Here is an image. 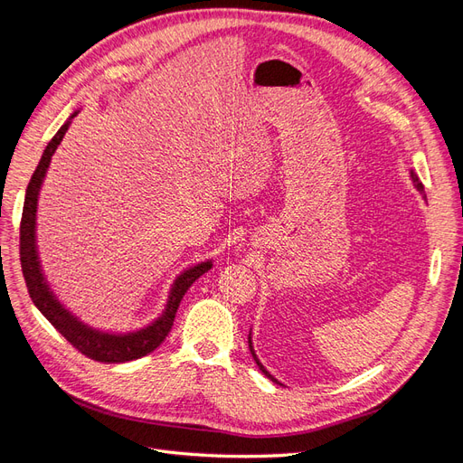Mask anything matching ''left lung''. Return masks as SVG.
<instances>
[{
    "instance_id": "8db88e82",
    "label": "left lung",
    "mask_w": 463,
    "mask_h": 463,
    "mask_svg": "<svg viewBox=\"0 0 463 463\" xmlns=\"http://www.w3.org/2000/svg\"><path fill=\"white\" fill-rule=\"evenodd\" d=\"M411 179H413V184H415L417 191H419V193H423V184H421V181H419V177H417V174H415V172H411ZM249 347H250V354H253V357H255V361H257V365H259V369H260V371H262V373H264L266 376H269L272 383H278V381H276V378H274V376H272V374H270L269 371H266V369H264V367L260 365V361L257 359V355H255V352H253V345H250V335H249Z\"/></svg>"
}]
</instances>
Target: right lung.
<instances>
[{
    "instance_id": "add662e5",
    "label": "right lung",
    "mask_w": 463,
    "mask_h": 463,
    "mask_svg": "<svg viewBox=\"0 0 463 463\" xmlns=\"http://www.w3.org/2000/svg\"><path fill=\"white\" fill-rule=\"evenodd\" d=\"M75 116L77 111L61 125V129L53 135L44 154H42V158L31 177L29 187H26L23 218H21V243H19L23 276L26 282V289H29V296L33 303L38 307V311L44 315L52 322V326L58 330L75 349H79L82 355L100 363H125V361H133V359L148 355L165 340V335L170 334L174 326L177 307L181 299H184L185 291L191 288L194 279L201 278L204 272L213 269V262L210 260L201 262L197 266H193V269L185 270L184 274H179L170 291V298H167V305L162 317L154 320L150 326L137 332L108 334V332L94 330L87 326L85 322H80L77 317H73L58 299H55L44 274H42L40 260H38L36 206H38V193L42 187V181H44V175L48 172L50 160Z\"/></svg>"
}]
</instances>
